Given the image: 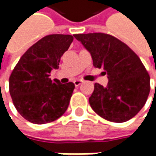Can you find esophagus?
Instances as JSON below:
<instances>
[{
	"mask_svg": "<svg viewBox=\"0 0 156 156\" xmlns=\"http://www.w3.org/2000/svg\"><path fill=\"white\" fill-rule=\"evenodd\" d=\"M74 83H75V87H78V86H80L81 83H82V81H81V80H75V81H74Z\"/></svg>",
	"mask_w": 156,
	"mask_h": 156,
	"instance_id": "obj_1",
	"label": "esophagus"
}]
</instances>
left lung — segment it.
<instances>
[{"label":"left lung","mask_w":156,"mask_h":156,"mask_svg":"<svg viewBox=\"0 0 156 156\" xmlns=\"http://www.w3.org/2000/svg\"><path fill=\"white\" fill-rule=\"evenodd\" d=\"M75 38L90 53L95 68L108 78L107 87L94 84L89 104L113 122L130 120L143 108L150 91V77L140 58L129 46L110 34H78Z\"/></svg>","instance_id":"1"}]
</instances>
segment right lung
Segmentation results:
<instances>
[{
    "label": "right lung",
    "instance_id": "obj_1",
    "mask_svg": "<svg viewBox=\"0 0 156 156\" xmlns=\"http://www.w3.org/2000/svg\"><path fill=\"white\" fill-rule=\"evenodd\" d=\"M74 37L49 34L31 46L21 57L9 77V93L16 110L34 124L57 120L68 109L75 84L49 78L59 69L61 57Z\"/></svg>",
    "mask_w": 156,
    "mask_h": 156
}]
</instances>
